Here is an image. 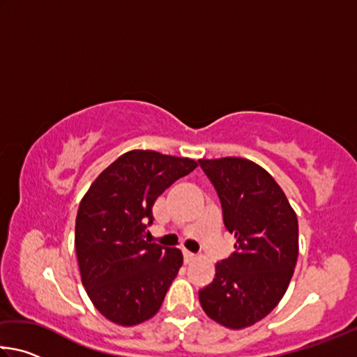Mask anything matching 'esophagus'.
Returning a JSON list of instances; mask_svg holds the SVG:
<instances>
[{
  "instance_id": "esophagus-1",
  "label": "esophagus",
  "mask_w": 357,
  "mask_h": 357,
  "mask_svg": "<svg viewBox=\"0 0 357 357\" xmlns=\"http://www.w3.org/2000/svg\"><path fill=\"white\" fill-rule=\"evenodd\" d=\"M195 259H197V257L193 255V253L184 252V263H185V264H192L193 261H195Z\"/></svg>"
}]
</instances>
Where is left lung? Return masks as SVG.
Listing matches in <instances>:
<instances>
[{
	"label": "left lung",
	"mask_w": 357,
	"mask_h": 357,
	"mask_svg": "<svg viewBox=\"0 0 357 357\" xmlns=\"http://www.w3.org/2000/svg\"><path fill=\"white\" fill-rule=\"evenodd\" d=\"M234 234V253L215 266L200 289L209 318L229 329L255 324L275 309L293 277L299 249L298 217L285 193L261 167L241 157L198 160Z\"/></svg>",
	"instance_id": "1"
}]
</instances>
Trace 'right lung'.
Returning <instances> with one entry per match:
<instances>
[{"instance_id": "obj_1", "label": "right lung", "mask_w": 357, "mask_h": 357, "mask_svg": "<svg viewBox=\"0 0 357 357\" xmlns=\"http://www.w3.org/2000/svg\"><path fill=\"white\" fill-rule=\"evenodd\" d=\"M195 168L184 157L130 151L99 174L80 202L75 250L82 283L110 321L134 326L159 312L183 253L143 236L157 197Z\"/></svg>"}]
</instances>
